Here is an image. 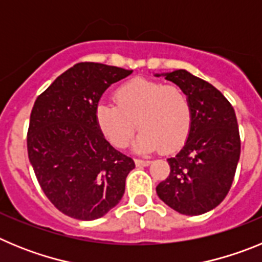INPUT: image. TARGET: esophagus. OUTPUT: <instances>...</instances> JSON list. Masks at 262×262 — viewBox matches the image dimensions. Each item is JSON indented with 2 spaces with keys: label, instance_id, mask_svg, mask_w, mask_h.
Here are the masks:
<instances>
[{
  "label": "esophagus",
  "instance_id": "obj_1",
  "mask_svg": "<svg viewBox=\"0 0 262 262\" xmlns=\"http://www.w3.org/2000/svg\"><path fill=\"white\" fill-rule=\"evenodd\" d=\"M135 164H136V166H148V165H149V164H151V161H149V160L136 159L135 160Z\"/></svg>",
  "mask_w": 262,
  "mask_h": 262
}]
</instances>
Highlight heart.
I'll return each mask as SVG.
<instances>
[{
    "label": "heart",
    "mask_w": 262,
    "mask_h": 262,
    "mask_svg": "<svg viewBox=\"0 0 262 262\" xmlns=\"http://www.w3.org/2000/svg\"><path fill=\"white\" fill-rule=\"evenodd\" d=\"M115 102L102 101L94 117L99 131L113 145H128L136 126L142 128L136 149L174 151L186 140L191 127V107L186 94L177 86L135 78L115 90Z\"/></svg>",
    "instance_id": "heart-1"
}]
</instances>
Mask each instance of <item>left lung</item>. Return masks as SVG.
Wrapping results in <instances>:
<instances>
[{"instance_id": "obj_1", "label": "left lung", "mask_w": 262, "mask_h": 262, "mask_svg": "<svg viewBox=\"0 0 262 262\" xmlns=\"http://www.w3.org/2000/svg\"><path fill=\"white\" fill-rule=\"evenodd\" d=\"M155 76L177 85L191 107L186 142L168 159L170 173L157 185L156 193L180 214H205L226 198L235 177L240 159L235 110L216 88L185 69Z\"/></svg>"}]
</instances>
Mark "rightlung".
<instances>
[{
    "mask_svg": "<svg viewBox=\"0 0 262 262\" xmlns=\"http://www.w3.org/2000/svg\"><path fill=\"white\" fill-rule=\"evenodd\" d=\"M131 73L101 62H78L34 103L29 160L48 200L68 216L94 221L123 196L135 163L106 140L94 110L106 89Z\"/></svg>",
    "mask_w": 262,
    "mask_h": 262,
    "instance_id": "obj_1",
    "label": "right lung"
}]
</instances>
